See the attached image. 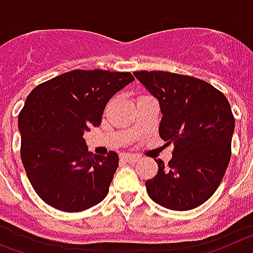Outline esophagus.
<instances>
[{
  "instance_id": "34e87169",
  "label": "esophagus",
  "mask_w": 253,
  "mask_h": 253,
  "mask_svg": "<svg viewBox=\"0 0 253 253\" xmlns=\"http://www.w3.org/2000/svg\"><path fill=\"white\" fill-rule=\"evenodd\" d=\"M121 159L124 162H127V163H135L139 160V157L137 155H133V154H122L121 155Z\"/></svg>"
}]
</instances>
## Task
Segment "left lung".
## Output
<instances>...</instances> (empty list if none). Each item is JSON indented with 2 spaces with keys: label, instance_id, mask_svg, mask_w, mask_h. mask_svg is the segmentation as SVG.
I'll return each instance as SVG.
<instances>
[{
  "label": "left lung",
  "instance_id": "left-lung-1",
  "mask_svg": "<svg viewBox=\"0 0 253 253\" xmlns=\"http://www.w3.org/2000/svg\"><path fill=\"white\" fill-rule=\"evenodd\" d=\"M133 75L159 103L160 137L174 145L168 166L155 159L157 175L145 182L149 196L175 211L197 208L214 195L229 164L234 132L229 102L192 76L164 71Z\"/></svg>",
  "mask_w": 253,
  "mask_h": 253
}]
</instances>
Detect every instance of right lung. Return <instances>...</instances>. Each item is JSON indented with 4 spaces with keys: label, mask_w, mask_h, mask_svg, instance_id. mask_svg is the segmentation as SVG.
<instances>
[{
    "label": "right lung",
    "mask_w": 253,
    "mask_h": 253,
    "mask_svg": "<svg viewBox=\"0 0 253 253\" xmlns=\"http://www.w3.org/2000/svg\"><path fill=\"white\" fill-rule=\"evenodd\" d=\"M135 80L129 72L74 70L38 85L19 114L21 160L35 192L62 211H83L108 193L118 154L86 150L84 133L99 127L114 94Z\"/></svg>",
    "instance_id": "1"
}]
</instances>
